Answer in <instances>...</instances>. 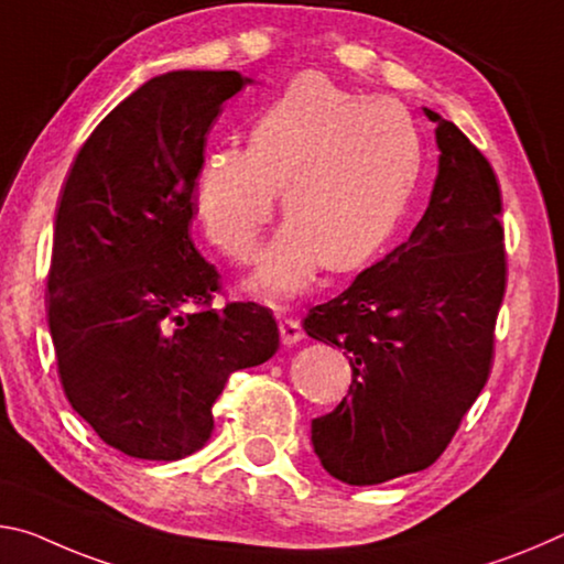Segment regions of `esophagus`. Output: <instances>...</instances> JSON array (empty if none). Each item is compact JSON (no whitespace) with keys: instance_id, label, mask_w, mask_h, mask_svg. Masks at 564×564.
<instances>
[{"instance_id":"esophagus-1","label":"esophagus","mask_w":564,"mask_h":564,"mask_svg":"<svg viewBox=\"0 0 564 564\" xmlns=\"http://www.w3.org/2000/svg\"><path fill=\"white\" fill-rule=\"evenodd\" d=\"M280 337H282V343L288 345V347L297 345L300 339L304 337V329H302V325H300V319H294V317L280 319Z\"/></svg>"}]
</instances>
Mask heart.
Here are the masks:
<instances>
[{"instance_id": "heart-1", "label": "heart", "mask_w": 564, "mask_h": 564, "mask_svg": "<svg viewBox=\"0 0 564 564\" xmlns=\"http://www.w3.org/2000/svg\"><path fill=\"white\" fill-rule=\"evenodd\" d=\"M422 170L408 107L362 97L325 74H300L249 127V147L202 156L195 212L207 237L235 262H252L282 189L290 219L254 274V290L290 300L319 264L352 270L400 225Z\"/></svg>"}]
</instances>
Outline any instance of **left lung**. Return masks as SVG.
<instances>
[{
    "mask_svg": "<svg viewBox=\"0 0 564 564\" xmlns=\"http://www.w3.org/2000/svg\"><path fill=\"white\" fill-rule=\"evenodd\" d=\"M430 205L408 242L310 310L304 332L347 349L352 384L312 420L322 467L347 485L427 469L490 377L507 262L502 195L485 154L432 109Z\"/></svg>",
    "mask_w": 564,
    "mask_h": 564,
    "instance_id": "obj_1",
    "label": "left lung"
}]
</instances>
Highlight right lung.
<instances>
[{
  "label": "right lung",
  "mask_w": 564,
  "mask_h": 564,
  "mask_svg": "<svg viewBox=\"0 0 564 564\" xmlns=\"http://www.w3.org/2000/svg\"><path fill=\"white\" fill-rule=\"evenodd\" d=\"M249 82L152 77L101 119L64 182L47 280L59 380L74 412L129 457L197 452L229 375L280 347L262 304L212 307L219 272L189 237L207 132Z\"/></svg>",
  "instance_id": "add662e5"
}]
</instances>
